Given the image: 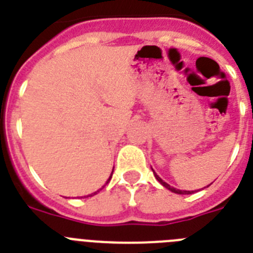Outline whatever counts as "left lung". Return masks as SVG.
<instances>
[{
    "mask_svg": "<svg viewBox=\"0 0 253 253\" xmlns=\"http://www.w3.org/2000/svg\"><path fill=\"white\" fill-rule=\"evenodd\" d=\"M153 173H154V177H156V178H157V180H158V182H160V184L162 185V186L166 187V189H169V191H172V193H175V194H181V195H186V194H191V191H186V190H178V189H175V187L169 186V185L167 184V182H165V181H163L162 178H161L160 176H158L157 173H156V172L153 171Z\"/></svg>",
    "mask_w": 253,
    "mask_h": 253,
    "instance_id": "8db88e82",
    "label": "left lung"
}]
</instances>
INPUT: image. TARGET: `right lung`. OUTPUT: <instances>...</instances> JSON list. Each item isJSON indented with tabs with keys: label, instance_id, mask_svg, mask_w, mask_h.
I'll list each match as a JSON object with an SVG mask.
<instances>
[{
	"label": "right lung",
	"instance_id": "add662e5",
	"mask_svg": "<svg viewBox=\"0 0 253 253\" xmlns=\"http://www.w3.org/2000/svg\"><path fill=\"white\" fill-rule=\"evenodd\" d=\"M113 171H114V169H113ZM111 176H113V172H111ZM111 176H110V177H109V180H107V181H106V184H107V182H109V181H110V180H111ZM102 187H104V186H102ZM100 190H101V189H100ZM100 190H97V191H95V193H93V194H91V195H87V198H88V196H93V195H96V194L99 193Z\"/></svg>",
	"mask_w": 253,
	"mask_h": 253
}]
</instances>
